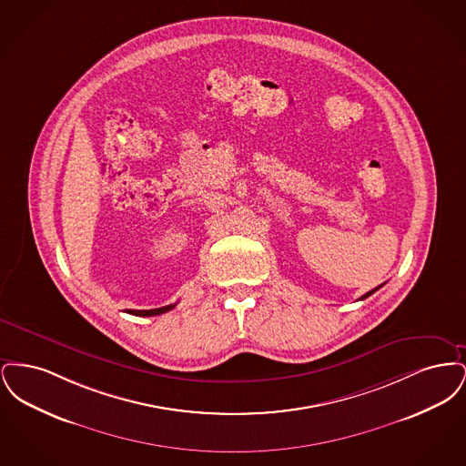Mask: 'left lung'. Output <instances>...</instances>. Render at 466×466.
I'll use <instances>...</instances> for the list:
<instances>
[{
	"mask_svg": "<svg viewBox=\"0 0 466 466\" xmlns=\"http://www.w3.org/2000/svg\"><path fill=\"white\" fill-rule=\"evenodd\" d=\"M380 289V285H379V287H377V289H370V291H367V293H365V295H363V297H361V300H363V299H367V297H369V295H372V293H374V291H377V289Z\"/></svg>",
	"mask_w": 466,
	"mask_h": 466,
	"instance_id": "8db88e82",
	"label": "left lung"
}]
</instances>
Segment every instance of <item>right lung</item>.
<instances>
[{
	"instance_id": "right-lung-1",
	"label": "right lung",
	"mask_w": 466,
	"mask_h": 466,
	"mask_svg": "<svg viewBox=\"0 0 466 466\" xmlns=\"http://www.w3.org/2000/svg\"><path fill=\"white\" fill-rule=\"evenodd\" d=\"M177 304H169V306H164V308H158V309H148V310H136L127 309L129 314L134 316H157V314H162V312H167V310L173 309Z\"/></svg>"
}]
</instances>
